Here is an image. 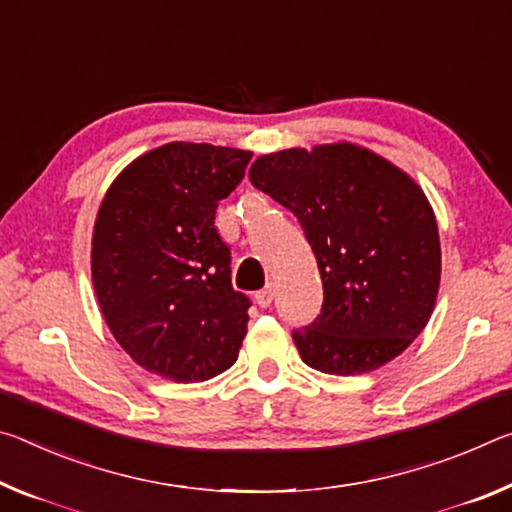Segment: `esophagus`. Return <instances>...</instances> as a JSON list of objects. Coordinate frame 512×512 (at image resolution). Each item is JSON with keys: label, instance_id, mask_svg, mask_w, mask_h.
Instances as JSON below:
<instances>
[{"label": "esophagus", "instance_id": "esophagus-1", "mask_svg": "<svg viewBox=\"0 0 512 512\" xmlns=\"http://www.w3.org/2000/svg\"><path fill=\"white\" fill-rule=\"evenodd\" d=\"M272 301H274V288L272 286H267V288L256 292V304L261 308H267L272 304Z\"/></svg>", "mask_w": 512, "mask_h": 512}]
</instances>
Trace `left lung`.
Returning <instances> with one entry per match:
<instances>
[{
    "label": "left lung",
    "mask_w": 512,
    "mask_h": 512,
    "mask_svg": "<svg viewBox=\"0 0 512 512\" xmlns=\"http://www.w3.org/2000/svg\"><path fill=\"white\" fill-rule=\"evenodd\" d=\"M251 186L295 213L320 267L324 304L295 329L301 360L354 376L390 363L424 331L440 288V236L424 190L354 142L258 156Z\"/></svg>",
    "instance_id": "obj_1"
}]
</instances>
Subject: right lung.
Masks as SVG:
<instances>
[{
    "label": "right lung",
    "instance_id": "1",
    "mask_svg": "<svg viewBox=\"0 0 512 512\" xmlns=\"http://www.w3.org/2000/svg\"><path fill=\"white\" fill-rule=\"evenodd\" d=\"M249 161L245 149L167 142L106 190L92 229V286L117 345L142 370L190 383L238 360L251 304L231 286L215 208Z\"/></svg>",
    "mask_w": 512,
    "mask_h": 512
}]
</instances>
